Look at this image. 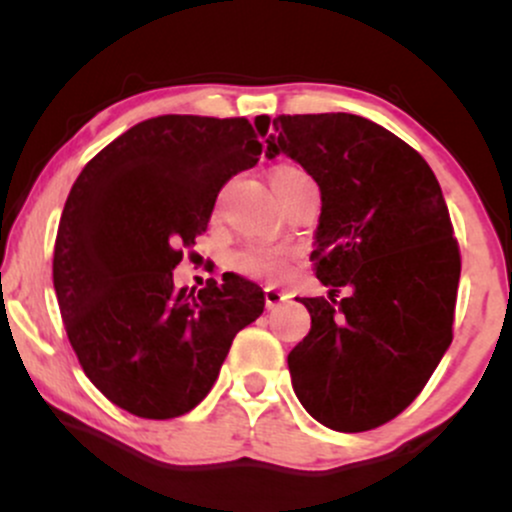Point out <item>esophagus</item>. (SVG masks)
<instances>
[{"label":"esophagus","instance_id":"34e87169","mask_svg":"<svg viewBox=\"0 0 512 512\" xmlns=\"http://www.w3.org/2000/svg\"><path fill=\"white\" fill-rule=\"evenodd\" d=\"M286 298H289V293L276 289V286H267V289H264V305H267V308H276V305L284 303Z\"/></svg>","mask_w":512,"mask_h":512}]
</instances>
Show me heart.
<instances>
[{"mask_svg":"<svg viewBox=\"0 0 512 512\" xmlns=\"http://www.w3.org/2000/svg\"><path fill=\"white\" fill-rule=\"evenodd\" d=\"M310 180V175L305 173L296 163H279L269 173V182H272V190L276 197L284 195L286 190H291L298 182ZM289 260H291V248L289 245H272V243H248L236 252H231L228 264H231L233 272L240 276H248V279L257 281H279L281 276L289 272Z\"/></svg>","mask_w":512,"mask_h":512,"instance_id":"1","label":"heart"}]
</instances>
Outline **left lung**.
<instances>
[{"instance_id":"obj_1","label":"left lung","mask_w":512,"mask_h":512,"mask_svg":"<svg viewBox=\"0 0 512 512\" xmlns=\"http://www.w3.org/2000/svg\"><path fill=\"white\" fill-rule=\"evenodd\" d=\"M267 134L269 117L255 120ZM267 154L320 187L310 255L330 298H301L310 332L289 354L296 397L322 426L361 433L421 395L452 342L460 245L424 156L349 113L279 115ZM347 296L336 301V293Z\"/></svg>"}]
</instances>
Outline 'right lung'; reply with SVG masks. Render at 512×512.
<instances>
[{
    "label": "right lung",
    "mask_w": 512,
    "mask_h": 512,
    "mask_svg": "<svg viewBox=\"0 0 512 512\" xmlns=\"http://www.w3.org/2000/svg\"><path fill=\"white\" fill-rule=\"evenodd\" d=\"M245 117L161 115L86 163L57 228L52 279L86 378L142 419H175L214 387L233 337L264 310L257 284L223 274L175 289L231 175L260 161Z\"/></svg>",
    "instance_id": "1"
}]
</instances>
